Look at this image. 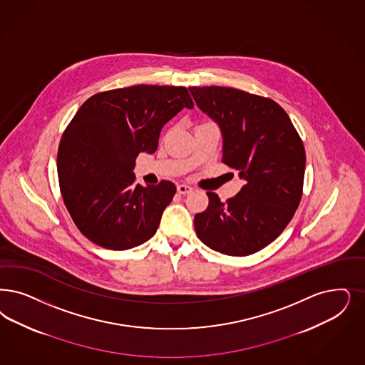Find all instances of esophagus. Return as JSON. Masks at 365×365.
Returning a JSON list of instances; mask_svg holds the SVG:
<instances>
[{
    "label": "esophagus",
    "instance_id": "1",
    "mask_svg": "<svg viewBox=\"0 0 365 365\" xmlns=\"http://www.w3.org/2000/svg\"><path fill=\"white\" fill-rule=\"evenodd\" d=\"M176 190H178L179 194H189V192L192 191V187L189 186V185H178Z\"/></svg>",
    "mask_w": 365,
    "mask_h": 365
}]
</instances>
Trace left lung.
I'll list each match as a JSON object with an SVG mask.
<instances>
[{
	"mask_svg": "<svg viewBox=\"0 0 365 365\" xmlns=\"http://www.w3.org/2000/svg\"><path fill=\"white\" fill-rule=\"evenodd\" d=\"M222 135V162L239 170L244 186L195 214L197 236L213 251L248 256L287 227L301 202L306 155L301 138L275 101L222 86L189 88Z\"/></svg>",
	"mask_w": 365,
	"mask_h": 365,
	"instance_id": "1",
	"label": "left lung"
}]
</instances>
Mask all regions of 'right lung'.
I'll list each match as a JSON object with an SVG mask.
<instances>
[{"label": "right lung", "mask_w": 365, "mask_h": 365, "mask_svg": "<svg viewBox=\"0 0 365 365\" xmlns=\"http://www.w3.org/2000/svg\"><path fill=\"white\" fill-rule=\"evenodd\" d=\"M183 108H194L187 88L156 85L98 93L79 108L59 144L58 175L64 205L90 241L124 251L156 233L175 185H136L135 160L158 150L162 128Z\"/></svg>", "instance_id": "obj_1"}]
</instances>
